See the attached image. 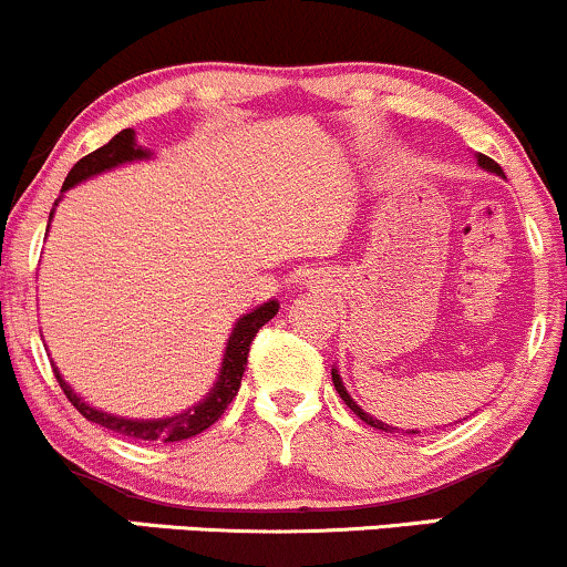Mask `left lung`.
I'll use <instances>...</instances> for the list:
<instances>
[{
	"mask_svg": "<svg viewBox=\"0 0 567 567\" xmlns=\"http://www.w3.org/2000/svg\"><path fill=\"white\" fill-rule=\"evenodd\" d=\"M477 165L483 167V171H487V173H496V175H501V178H504V171H501V167L496 165V162H493L491 157H485V154H477ZM333 386H336V392L341 394V400L347 402V405L354 410V415H360L362 421H365V424H370V426H375V429H381V432H402V429H396V426H389L386 421H379V419H373V415L370 413H365V410H362L360 405H357L354 400H351V394L347 392V386H343V379L341 375H338V368H333ZM410 434H419V429H408Z\"/></svg>",
	"mask_w": 567,
	"mask_h": 567,
	"instance_id": "left-lung-1",
	"label": "left lung"
}]
</instances>
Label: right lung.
Instances as JSON below:
<instances>
[{
    "label": "right lung",
    "instance_id": "add662e5",
    "mask_svg": "<svg viewBox=\"0 0 567 567\" xmlns=\"http://www.w3.org/2000/svg\"><path fill=\"white\" fill-rule=\"evenodd\" d=\"M152 157L154 154L148 152V148L138 146L135 130L127 127V130H122V133H116L114 138L106 143V146L95 148L93 154H87V157H82L80 162H76V165L69 171L66 181H63L61 192H69V188L80 186L82 181H90V178H95V175L114 171V167L133 165V162H146ZM61 197L55 199V207H58V202H61ZM55 207H53V213H50V220H53V216H55ZM48 229H50V224H48ZM277 311H279L277 298H271V301H264L261 306H256V309H250L247 315L239 317V320L234 322L229 341H226L224 360H220L216 383L207 389V394L202 396L197 405L181 410V413H175V415H165V419H127V415L106 413V410L84 402V396H80L74 389H71V383L63 379L61 370L58 368H53L55 379H58V383H61L63 392H66L71 405L80 410L84 419L93 421V424H97V426L112 429V432L122 434V437L146 440V442H181L188 437H197V434L205 432L207 426L216 424L220 415H224V410L229 408V402L237 396L239 383H243L245 365H247V354H250L252 338H256L258 330H261L264 324L277 315Z\"/></svg>",
    "mask_w": 567,
    "mask_h": 567
}]
</instances>
